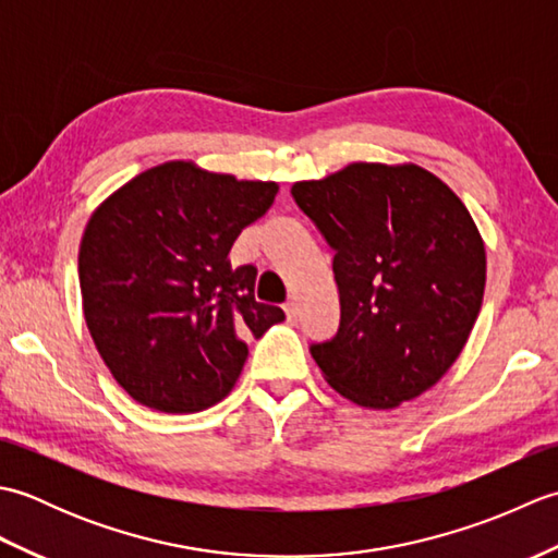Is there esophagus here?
Returning a JSON list of instances; mask_svg holds the SVG:
<instances>
[{
    "instance_id": "34e87169",
    "label": "esophagus",
    "mask_w": 558,
    "mask_h": 558,
    "mask_svg": "<svg viewBox=\"0 0 558 558\" xmlns=\"http://www.w3.org/2000/svg\"><path fill=\"white\" fill-rule=\"evenodd\" d=\"M286 314H288V322H290V324L298 322V314H300L298 302H288V304H286Z\"/></svg>"
}]
</instances>
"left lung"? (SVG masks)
<instances>
[{
	"label": "left lung",
	"instance_id": "obj_1",
	"mask_svg": "<svg viewBox=\"0 0 558 558\" xmlns=\"http://www.w3.org/2000/svg\"><path fill=\"white\" fill-rule=\"evenodd\" d=\"M292 198L333 248L338 333L310 352L362 408L422 396L465 348L487 256L462 201L420 165L352 162Z\"/></svg>",
	"mask_w": 558,
	"mask_h": 558
}]
</instances>
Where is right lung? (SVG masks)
<instances>
[{
    "label": "right lung",
    "instance_id": "add662e5",
    "mask_svg": "<svg viewBox=\"0 0 558 558\" xmlns=\"http://www.w3.org/2000/svg\"><path fill=\"white\" fill-rule=\"evenodd\" d=\"M276 182H240L172 160L105 198L78 248L93 342L129 396L182 414L216 405L286 312L254 298L256 266L232 268L236 236L272 206Z\"/></svg>",
    "mask_w": 558,
    "mask_h": 558
}]
</instances>
